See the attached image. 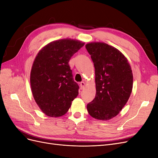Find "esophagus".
Returning a JSON list of instances; mask_svg holds the SVG:
<instances>
[{"label": "esophagus", "instance_id": "34e87169", "mask_svg": "<svg viewBox=\"0 0 158 158\" xmlns=\"http://www.w3.org/2000/svg\"><path fill=\"white\" fill-rule=\"evenodd\" d=\"M80 89H84V87H85V82H81L80 83Z\"/></svg>", "mask_w": 158, "mask_h": 158}]
</instances>
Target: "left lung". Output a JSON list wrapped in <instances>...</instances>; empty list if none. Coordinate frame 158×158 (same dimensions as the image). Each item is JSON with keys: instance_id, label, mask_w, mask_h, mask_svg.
<instances>
[{"instance_id": "left-lung-1", "label": "left lung", "mask_w": 158, "mask_h": 158, "mask_svg": "<svg viewBox=\"0 0 158 158\" xmlns=\"http://www.w3.org/2000/svg\"><path fill=\"white\" fill-rule=\"evenodd\" d=\"M95 67V97L87 110L95 119L116 117L130 98L133 75L127 59L115 47L102 42L85 45Z\"/></svg>"}]
</instances>
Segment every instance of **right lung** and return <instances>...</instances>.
<instances>
[{
  "instance_id": "add662e5",
  "label": "right lung",
  "mask_w": 158,
  "mask_h": 158,
  "mask_svg": "<svg viewBox=\"0 0 158 158\" xmlns=\"http://www.w3.org/2000/svg\"><path fill=\"white\" fill-rule=\"evenodd\" d=\"M84 44L76 40H59L49 43L37 53L31 70L30 84L33 98L46 115H64L78 96L79 86L69 63Z\"/></svg>"
}]
</instances>
